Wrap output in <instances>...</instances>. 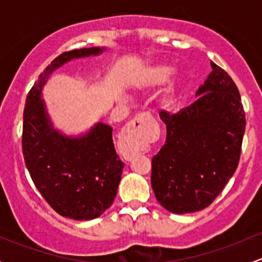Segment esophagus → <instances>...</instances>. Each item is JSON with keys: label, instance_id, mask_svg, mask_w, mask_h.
<instances>
[{"label": "esophagus", "instance_id": "obj_1", "mask_svg": "<svg viewBox=\"0 0 262 262\" xmlns=\"http://www.w3.org/2000/svg\"><path fill=\"white\" fill-rule=\"evenodd\" d=\"M148 120H150V115L148 113H142V114H138L136 118L132 119L121 132L119 149H120L121 156L125 160H132L136 156L147 150L142 125Z\"/></svg>", "mask_w": 262, "mask_h": 262}]
</instances>
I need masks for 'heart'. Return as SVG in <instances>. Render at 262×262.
<instances>
[{
	"label": "heart",
	"instance_id": "heart-1",
	"mask_svg": "<svg viewBox=\"0 0 262 262\" xmlns=\"http://www.w3.org/2000/svg\"><path fill=\"white\" fill-rule=\"evenodd\" d=\"M172 73V68L167 64H153L142 70L139 75L134 80V87L138 90H153L161 86L168 80L170 75ZM175 95V86L170 84L166 89L163 102H171Z\"/></svg>",
	"mask_w": 262,
	"mask_h": 262
}]
</instances>
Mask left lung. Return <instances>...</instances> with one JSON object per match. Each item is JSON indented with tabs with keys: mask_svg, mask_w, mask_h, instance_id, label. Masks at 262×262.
I'll use <instances>...</instances> for the list:
<instances>
[{
	"mask_svg": "<svg viewBox=\"0 0 262 262\" xmlns=\"http://www.w3.org/2000/svg\"><path fill=\"white\" fill-rule=\"evenodd\" d=\"M210 66L196 101L172 115L160 112L167 137L152 158L150 184L156 199L171 213L209 207L239 162L246 128L241 96L231 76Z\"/></svg>",
	"mask_w": 262,
	"mask_h": 262,
	"instance_id": "obj_1",
	"label": "left lung"
}]
</instances>
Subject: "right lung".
Instances as JSON below:
<instances>
[{
  "mask_svg": "<svg viewBox=\"0 0 262 262\" xmlns=\"http://www.w3.org/2000/svg\"><path fill=\"white\" fill-rule=\"evenodd\" d=\"M102 50L82 48L58 55L31 87L24 109L23 155L29 173L50 207L76 221L97 218L113 204L124 163L115 152L112 126L97 123L82 137L63 136L53 128L40 94L53 71Z\"/></svg>",
  "mask_w": 262,
  "mask_h": 262,
  "instance_id": "1",
  "label": "right lung"
}]
</instances>
